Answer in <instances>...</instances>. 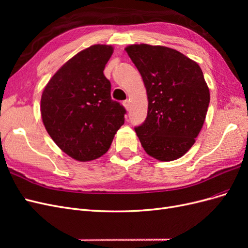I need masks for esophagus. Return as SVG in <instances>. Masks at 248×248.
<instances>
[{"instance_id":"esophagus-1","label":"esophagus","mask_w":248,"mask_h":248,"mask_svg":"<svg viewBox=\"0 0 248 248\" xmlns=\"http://www.w3.org/2000/svg\"><path fill=\"white\" fill-rule=\"evenodd\" d=\"M123 106L125 107V108H126L127 110H128V109H129V107H130V106H129V101H128V100H124V101H123Z\"/></svg>"}]
</instances>
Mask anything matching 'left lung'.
<instances>
[{
	"label": "left lung",
	"mask_w": 248,
	"mask_h": 248,
	"mask_svg": "<svg viewBox=\"0 0 248 248\" xmlns=\"http://www.w3.org/2000/svg\"><path fill=\"white\" fill-rule=\"evenodd\" d=\"M144 80L148 114L136 126L145 151L161 161L180 158L204 124L210 93L201 67L166 46L133 44L125 48Z\"/></svg>",
	"instance_id": "8db88e82"
}]
</instances>
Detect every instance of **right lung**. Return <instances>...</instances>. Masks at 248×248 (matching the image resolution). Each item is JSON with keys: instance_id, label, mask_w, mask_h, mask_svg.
<instances>
[{"instance_id": "obj_1", "label": "right lung", "mask_w": 248, "mask_h": 248, "mask_svg": "<svg viewBox=\"0 0 248 248\" xmlns=\"http://www.w3.org/2000/svg\"><path fill=\"white\" fill-rule=\"evenodd\" d=\"M110 46L97 44L71 58L50 78L41 97L46 129L73 159L90 161L108 152L126 109L110 97L103 70Z\"/></svg>"}]
</instances>
